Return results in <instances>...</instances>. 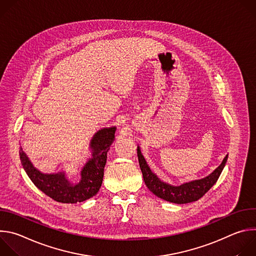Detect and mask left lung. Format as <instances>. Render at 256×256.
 <instances>
[{
    "label": "left lung",
    "instance_id": "obj_1",
    "mask_svg": "<svg viewBox=\"0 0 256 256\" xmlns=\"http://www.w3.org/2000/svg\"><path fill=\"white\" fill-rule=\"evenodd\" d=\"M136 151L140 168L142 170L146 186L158 198L174 204H188L200 200L216 184L228 159V156H226L220 166L212 174L202 179L188 182V184H184L180 186H172L164 184L154 173H152L149 166L146 163L142 155L140 154L138 147Z\"/></svg>",
    "mask_w": 256,
    "mask_h": 256
}]
</instances>
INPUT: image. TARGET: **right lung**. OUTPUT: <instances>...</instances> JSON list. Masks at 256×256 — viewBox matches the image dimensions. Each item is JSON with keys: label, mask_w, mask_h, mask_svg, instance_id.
Masks as SVG:
<instances>
[{"label": "right lung", "mask_w": 256, "mask_h": 256, "mask_svg": "<svg viewBox=\"0 0 256 256\" xmlns=\"http://www.w3.org/2000/svg\"><path fill=\"white\" fill-rule=\"evenodd\" d=\"M116 128L100 130L91 140L93 149L92 158L81 171V181L78 184H70L62 172L44 174L35 169L25 153L20 148V160L24 170L34 186L56 202L62 204H76L94 196L102 184L104 166L107 152L114 140Z\"/></svg>", "instance_id": "right-lung-1"}]
</instances>
